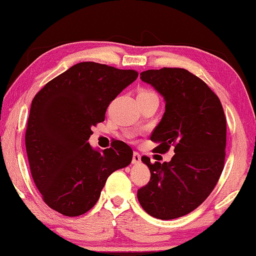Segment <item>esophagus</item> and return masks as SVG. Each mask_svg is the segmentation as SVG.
Returning a JSON list of instances; mask_svg holds the SVG:
<instances>
[{
	"label": "esophagus",
	"mask_w": 256,
	"mask_h": 256,
	"mask_svg": "<svg viewBox=\"0 0 256 256\" xmlns=\"http://www.w3.org/2000/svg\"><path fill=\"white\" fill-rule=\"evenodd\" d=\"M140 162H141L140 154L134 152H133V157H132V163H133V164H139Z\"/></svg>",
	"instance_id": "34e87169"
}]
</instances>
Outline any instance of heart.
<instances>
[{
    "label": "heart",
    "instance_id": "heart-1",
    "mask_svg": "<svg viewBox=\"0 0 256 256\" xmlns=\"http://www.w3.org/2000/svg\"><path fill=\"white\" fill-rule=\"evenodd\" d=\"M146 92H147V91H146Z\"/></svg>",
    "mask_w": 256,
    "mask_h": 256
}]
</instances>
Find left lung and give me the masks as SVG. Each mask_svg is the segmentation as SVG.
Listing matches in <instances>:
<instances>
[{
  "instance_id": "obj_1",
  "label": "left lung",
  "mask_w": 256,
  "mask_h": 256,
  "mask_svg": "<svg viewBox=\"0 0 256 256\" xmlns=\"http://www.w3.org/2000/svg\"><path fill=\"white\" fill-rule=\"evenodd\" d=\"M163 96L165 112L150 139L157 152L174 147L163 164L141 160L150 181L138 190V200L150 216L172 220L192 212L212 192L223 171L226 123L220 99L208 84L184 68L149 70L140 74Z\"/></svg>"
}]
</instances>
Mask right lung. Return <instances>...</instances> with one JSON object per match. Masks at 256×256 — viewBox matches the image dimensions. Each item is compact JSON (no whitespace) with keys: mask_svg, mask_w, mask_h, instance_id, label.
Wrapping results in <instances>:
<instances>
[{"mask_svg":"<svg viewBox=\"0 0 256 256\" xmlns=\"http://www.w3.org/2000/svg\"><path fill=\"white\" fill-rule=\"evenodd\" d=\"M138 72L80 62L50 80L34 96L25 136L32 176L52 210L78 216L98 202L112 172L132 160L133 150L115 140L93 149L91 128L104 120L109 104Z\"/></svg>","mask_w":256,"mask_h":256,"instance_id":"add662e5","label":"right lung"}]
</instances>
